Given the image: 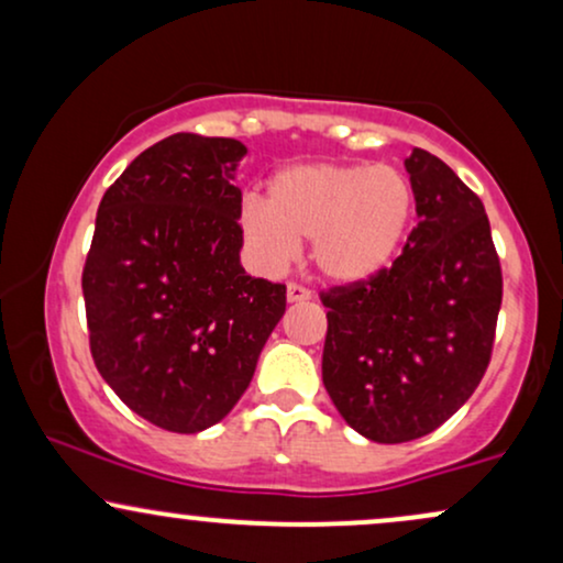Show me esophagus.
<instances>
[{
	"mask_svg": "<svg viewBox=\"0 0 563 563\" xmlns=\"http://www.w3.org/2000/svg\"><path fill=\"white\" fill-rule=\"evenodd\" d=\"M286 296H288L290 303H299V301L312 299V290H309L307 286H299V283H288Z\"/></svg>",
	"mask_w": 563,
	"mask_h": 563,
	"instance_id": "34e87169",
	"label": "esophagus"
}]
</instances>
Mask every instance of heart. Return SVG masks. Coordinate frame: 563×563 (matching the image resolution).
I'll list each match as a JSON object with an SVG mask.
<instances>
[{
  "mask_svg": "<svg viewBox=\"0 0 563 563\" xmlns=\"http://www.w3.org/2000/svg\"><path fill=\"white\" fill-rule=\"evenodd\" d=\"M416 190L394 166L296 164L269 179L267 203H243L241 224L264 267L294 260L312 241L314 267L339 283H357L389 267L410 228Z\"/></svg>",
  "mask_w": 563,
  "mask_h": 563,
  "instance_id": "1",
  "label": "heart"
}]
</instances>
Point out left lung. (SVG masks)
Listing matches in <instances>:
<instances>
[{
  "instance_id": "left-lung-1",
  "label": "left lung",
  "mask_w": 563,
  "mask_h": 563,
  "mask_svg": "<svg viewBox=\"0 0 563 563\" xmlns=\"http://www.w3.org/2000/svg\"><path fill=\"white\" fill-rule=\"evenodd\" d=\"M418 224L367 280L322 290V384L354 431L399 444L439 429L493 357L500 260L474 190L429 151L405 161Z\"/></svg>"
}]
</instances>
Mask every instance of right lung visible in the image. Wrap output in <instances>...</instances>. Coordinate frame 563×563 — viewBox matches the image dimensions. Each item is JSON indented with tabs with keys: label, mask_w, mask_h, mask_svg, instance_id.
Masks as SVG:
<instances>
[{
	"label": "right lung",
	"mask_w": 563,
	"mask_h": 563,
	"mask_svg": "<svg viewBox=\"0 0 563 563\" xmlns=\"http://www.w3.org/2000/svg\"><path fill=\"white\" fill-rule=\"evenodd\" d=\"M245 145L172 134L100 200L84 262L89 349L129 410L174 434L222 421L286 312V286L241 267Z\"/></svg>",
	"instance_id": "add662e5"
}]
</instances>
